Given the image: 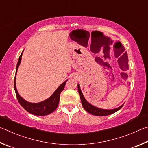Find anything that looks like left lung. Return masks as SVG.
<instances>
[{
    "mask_svg": "<svg viewBox=\"0 0 148 148\" xmlns=\"http://www.w3.org/2000/svg\"><path fill=\"white\" fill-rule=\"evenodd\" d=\"M78 91H79V94L80 95V97H81V103H82V107H84V108L88 112H89L90 114H91L92 115L94 116H108L110 114H112L116 112H117L118 110H119L120 108L123 107V105H121L120 107H119L118 108H114V109H103V108H98L97 107H95V106L92 105V104L88 101L85 99V97L84 96L81 90V88H80V85L78 84Z\"/></svg>",
    "mask_w": 148,
    "mask_h": 148,
    "instance_id": "left-lung-1",
    "label": "left lung"
}]
</instances>
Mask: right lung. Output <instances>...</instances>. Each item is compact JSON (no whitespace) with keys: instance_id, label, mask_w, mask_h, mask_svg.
I'll list each match as a JSON object with an SVG mask.
<instances>
[{"instance_id":"obj_1","label":"right lung","mask_w":148,"mask_h":148,"mask_svg":"<svg viewBox=\"0 0 148 148\" xmlns=\"http://www.w3.org/2000/svg\"><path fill=\"white\" fill-rule=\"evenodd\" d=\"M23 51H23L22 53L21 54L19 58V60H18L17 62L16 66V71H15V77L14 79V89L15 94H16L18 101H19L20 105H21L27 112L30 114H32L34 115L46 116L50 114L51 113L54 112V111L56 110L57 107H58L60 101V93L63 91L67 80H66V81H64L63 83H62L58 87V88L54 91L53 94H52L48 99L39 103H30L27 101H26L25 99H23V98L19 94V93H18L16 88V82H15V79H16L15 77H16L18 67H19L21 64V58Z\"/></svg>"}]
</instances>
